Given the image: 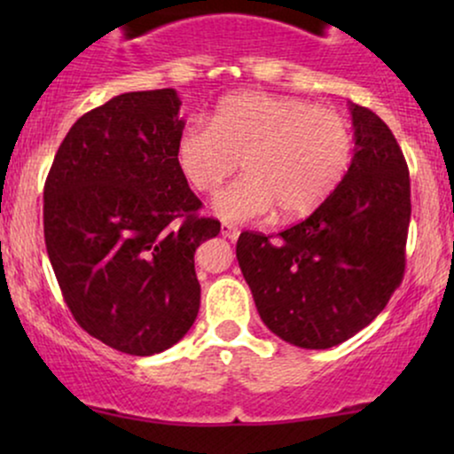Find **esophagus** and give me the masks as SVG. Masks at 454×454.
<instances>
[{"label":"esophagus","instance_id":"34e87169","mask_svg":"<svg viewBox=\"0 0 454 454\" xmlns=\"http://www.w3.org/2000/svg\"><path fill=\"white\" fill-rule=\"evenodd\" d=\"M220 232H222V237L231 239V241H237V239H239V234H241V231H239L237 226H232V223H226V222L222 223Z\"/></svg>","mask_w":454,"mask_h":454}]
</instances>
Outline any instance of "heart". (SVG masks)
<instances>
[{"label":"heart","mask_w":454,"mask_h":454,"mask_svg":"<svg viewBox=\"0 0 454 454\" xmlns=\"http://www.w3.org/2000/svg\"><path fill=\"white\" fill-rule=\"evenodd\" d=\"M352 149L350 123L337 111L241 91L217 104L211 128L187 126L175 155L200 194H215L241 161L245 176L213 200V211L226 222H249L273 209L281 220L317 209L350 168Z\"/></svg>","instance_id":"b5f03b06"}]
</instances>
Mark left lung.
I'll use <instances>...</instances> for the list:
<instances>
[{"label": "left lung", "mask_w": 454, "mask_h": 454, "mask_svg": "<svg viewBox=\"0 0 454 454\" xmlns=\"http://www.w3.org/2000/svg\"><path fill=\"white\" fill-rule=\"evenodd\" d=\"M354 155L317 209L270 241L241 232L237 260L264 325L279 340L326 350L356 335L405 270L410 175L387 123L350 104Z\"/></svg>", "instance_id": "left-lung-1"}]
</instances>
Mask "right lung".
I'll list each match as a JSON object with an SVG mask.
<instances>
[{
	"instance_id": "right-lung-1",
	"label": "right lung",
	"mask_w": 454,
	"mask_h": 454,
	"mask_svg": "<svg viewBox=\"0 0 454 454\" xmlns=\"http://www.w3.org/2000/svg\"><path fill=\"white\" fill-rule=\"evenodd\" d=\"M179 108L175 90L114 96L70 128L44 184L46 252L72 316L134 356L194 325V254L220 232L176 164Z\"/></svg>"
}]
</instances>
